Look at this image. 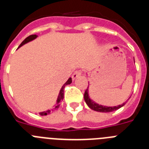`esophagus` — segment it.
<instances>
[{"label":"esophagus","instance_id":"obj_1","mask_svg":"<svg viewBox=\"0 0 149 149\" xmlns=\"http://www.w3.org/2000/svg\"><path fill=\"white\" fill-rule=\"evenodd\" d=\"M82 74V72H81V70H77L75 71V72H74V74H72V79L73 80H74V79L76 78V77H77L78 76H80Z\"/></svg>","mask_w":149,"mask_h":149}]
</instances>
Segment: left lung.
I'll use <instances>...</instances> for the list:
<instances>
[{
  "instance_id": "left-lung-1",
  "label": "left lung",
  "mask_w": 149,
  "mask_h": 149,
  "mask_svg": "<svg viewBox=\"0 0 149 149\" xmlns=\"http://www.w3.org/2000/svg\"><path fill=\"white\" fill-rule=\"evenodd\" d=\"M84 100L86 101V104L89 106V108H91L92 110H95V111L98 112H102V113H109V112H113L114 110H116L118 109H119L120 107H122V106H124L125 104H123L119 105V106L116 107H105L102 106V105H99L98 104L95 103L94 101H93L92 100L89 98V95H88V87L86 89L85 93H84Z\"/></svg>"
}]
</instances>
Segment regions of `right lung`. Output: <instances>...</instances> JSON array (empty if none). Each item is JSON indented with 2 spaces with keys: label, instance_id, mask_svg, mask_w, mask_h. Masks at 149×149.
I'll return each instance as SVG.
<instances>
[{
  "label": "right lung",
  "instance_id": "1",
  "mask_svg": "<svg viewBox=\"0 0 149 149\" xmlns=\"http://www.w3.org/2000/svg\"><path fill=\"white\" fill-rule=\"evenodd\" d=\"M37 37V36L36 35H30L29 36H27V38H26L22 42V43H21V45H19V47L18 48H20L21 46H22L23 45L26 44V43H27L28 42H30V41H32L34 39H36V38ZM71 83H72V78H68V81H66V82L64 84V85H63V86H62L61 89H60V93H59V96H58V98H57V103H56V105H55L54 108V110H56V109H58L59 107H60V102L62 101V100L63 99V98H64V88H65V86H66V85H68V84H70ZM52 112H54V110H47V111L45 112H42V113H39V115L40 116H45V115H48V114L51 113Z\"/></svg>",
  "mask_w": 149,
  "mask_h": 149
}]
</instances>
